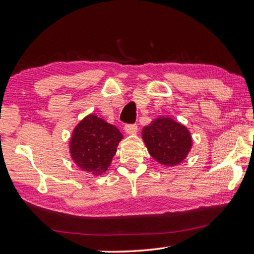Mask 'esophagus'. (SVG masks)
I'll return each instance as SVG.
<instances>
[{
	"instance_id": "34e87169",
	"label": "esophagus",
	"mask_w": 254,
	"mask_h": 254,
	"mask_svg": "<svg viewBox=\"0 0 254 254\" xmlns=\"http://www.w3.org/2000/svg\"><path fill=\"white\" fill-rule=\"evenodd\" d=\"M124 130L127 133V134H135L137 132V126L136 124H127L124 127Z\"/></svg>"
}]
</instances>
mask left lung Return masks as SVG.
I'll return each mask as SVG.
<instances>
[{
    "label": "left lung",
    "mask_w": 254,
    "mask_h": 254,
    "mask_svg": "<svg viewBox=\"0 0 254 254\" xmlns=\"http://www.w3.org/2000/svg\"><path fill=\"white\" fill-rule=\"evenodd\" d=\"M151 157L165 166H176L186 158L191 137L186 127L169 118H160L142 130Z\"/></svg>",
    "instance_id": "1"
}]
</instances>
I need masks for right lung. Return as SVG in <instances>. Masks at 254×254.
<instances>
[{
	"label": "right lung",
	"instance_id": "right-lung-1",
	"mask_svg": "<svg viewBox=\"0 0 254 254\" xmlns=\"http://www.w3.org/2000/svg\"><path fill=\"white\" fill-rule=\"evenodd\" d=\"M122 137V133L114 126L96 115H88L72 132L71 158L79 168L101 175L109 168Z\"/></svg>",
	"mask_w": 254,
	"mask_h": 254
}]
</instances>
